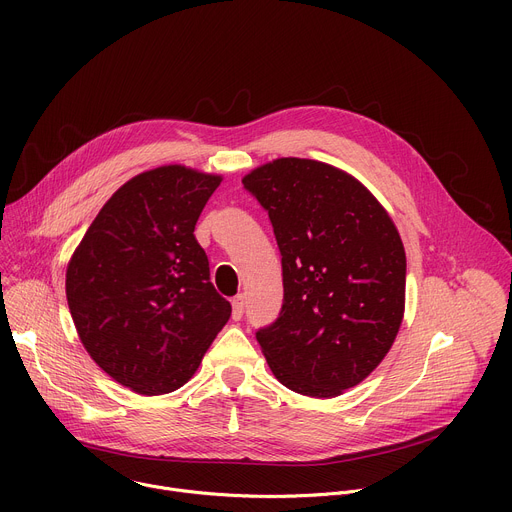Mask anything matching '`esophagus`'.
Listing matches in <instances>:
<instances>
[{
	"mask_svg": "<svg viewBox=\"0 0 512 512\" xmlns=\"http://www.w3.org/2000/svg\"><path fill=\"white\" fill-rule=\"evenodd\" d=\"M243 314H245V298L237 296L233 300V320H241Z\"/></svg>",
	"mask_w": 512,
	"mask_h": 512,
	"instance_id": "obj_1",
	"label": "esophagus"
}]
</instances>
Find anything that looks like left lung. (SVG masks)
Returning <instances> with one entry per match:
<instances>
[{
    "label": "left lung",
    "mask_w": 512,
    "mask_h": 512,
    "mask_svg": "<svg viewBox=\"0 0 512 512\" xmlns=\"http://www.w3.org/2000/svg\"><path fill=\"white\" fill-rule=\"evenodd\" d=\"M281 253L283 306L257 330L275 379L336 397L387 356L405 310V249L379 200L350 174L279 158L243 178Z\"/></svg>",
    "instance_id": "obj_1"
}]
</instances>
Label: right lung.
<instances>
[{"instance_id":"obj_1","label":"right lung","mask_w":512,"mask_h":512,"mask_svg":"<svg viewBox=\"0 0 512 512\" xmlns=\"http://www.w3.org/2000/svg\"><path fill=\"white\" fill-rule=\"evenodd\" d=\"M221 180L186 166L137 174L105 202L68 263L66 300L83 346L139 395L188 383L231 318L194 237Z\"/></svg>"}]
</instances>
